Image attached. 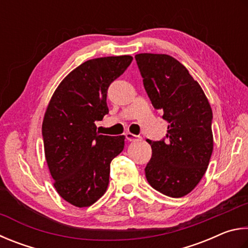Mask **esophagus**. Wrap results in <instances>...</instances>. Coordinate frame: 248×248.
Here are the masks:
<instances>
[{"label": "esophagus", "instance_id": "esophagus-1", "mask_svg": "<svg viewBox=\"0 0 248 248\" xmlns=\"http://www.w3.org/2000/svg\"><path fill=\"white\" fill-rule=\"evenodd\" d=\"M125 136H126V140L129 141H140L141 140V137L140 135H134L132 133H126L125 134Z\"/></svg>", "mask_w": 248, "mask_h": 248}]
</instances>
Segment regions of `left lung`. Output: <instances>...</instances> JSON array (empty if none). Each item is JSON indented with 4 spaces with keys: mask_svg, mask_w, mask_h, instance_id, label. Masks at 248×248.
Returning a JSON list of instances; mask_svg holds the SVG:
<instances>
[{
    "mask_svg": "<svg viewBox=\"0 0 248 248\" xmlns=\"http://www.w3.org/2000/svg\"><path fill=\"white\" fill-rule=\"evenodd\" d=\"M144 87L155 108L169 122L166 136L147 140L153 149L145 168L158 192L179 198L201 182L214 149L212 110L187 68L167 54L135 55Z\"/></svg>",
    "mask_w": 248,
    "mask_h": 248,
    "instance_id": "left-lung-1",
    "label": "left lung"
}]
</instances>
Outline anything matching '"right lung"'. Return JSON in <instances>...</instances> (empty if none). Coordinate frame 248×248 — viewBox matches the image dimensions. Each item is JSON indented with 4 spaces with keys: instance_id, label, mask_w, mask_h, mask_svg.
I'll return each instance as SVG.
<instances>
[{
    "instance_id": "obj_1",
    "label": "right lung",
    "mask_w": 248,
    "mask_h": 248,
    "mask_svg": "<svg viewBox=\"0 0 248 248\" xmlns=\"http://www.w3.org/2000/svg\"><path fill=\"white\" fill-rule=\"evenodd\" d=\"M133 58L107 56L80 64L61 81L42 123L47 167L54 187L76 207L93 205L106 193L110 163L125 136L100 135L95 122L108 114L107 93Z\"/></svg>"
}]
</instances>
